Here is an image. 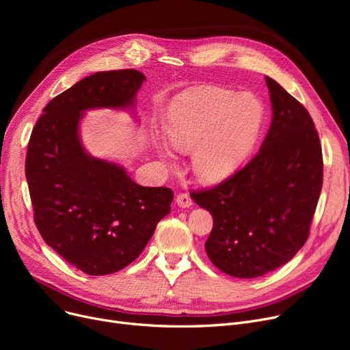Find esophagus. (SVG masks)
<instances>
[{
	"label": "esophagus",
	"instance_id": "obj_1",
	"mask_svg": "<svg viewBox=\"0 0 350 350\" xmlns=\"http://www.w3.org/2000/svg\"><path fill=\"white\" fill-rule=\"evenodd\" d=\"M176 203L181 208H189L190 206H193V200L187 193H180L176 197Z\"/></svg>",
	"mask_w": 350,
	"mask_h": 350
}]
</instances>
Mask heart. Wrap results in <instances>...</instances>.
Here are the masks:
<instances>
[{
  "instance_id": "heart-1",
  "label": "heart",
  "mask_w": 350,
  "mask_h": 350,
  "mask_svg": "<svg viewBox=\"0 0 350 350\" xmlns=\"http://www.w3.org/2000/svg\"><path fill=\"white\" fill-rule=\"evenodd\" d=\"M262 105L251 94L221 88H193L172 103L165 119V136L180 152L191 153V172L203 183L228 178L240 167L258 137ZM163 160L173 153L157 143Z\"/></svg>"
}]
</instances>
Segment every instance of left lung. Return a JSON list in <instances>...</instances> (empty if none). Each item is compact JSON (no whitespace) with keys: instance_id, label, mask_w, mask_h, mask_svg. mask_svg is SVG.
I'll return each instance as SVG.
<instances>
[{"instance_id":"8db88e82","label":"left lung","mask_w":350,"mask_h":350,"mask_svg":"<svg viewBox=\"0 0 350 350\" xmlns=\"http://www.w3.org/2000/svg\"><path fill=\"white\" fill-rule=\"evenodd\" d=\"M269 131L256 156L215 187L193 191L210 211L211 262L235 278H256L291 261L306 243L322 190L319 136L308 110L269 77Z\"/></svg>"}]
</instances>
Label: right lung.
Instances as JSON below:
<instances>
[{
	"label": "right lung",
	"mask_w": 350,
	"mask_h": 350,
	"mask_svg": "<svg viewBox=\"0 0 350 350\" xmlns=\"http://www.w3.org/2000/svg\"><path fill=\"white\" fill-rule=\"evenodd\" d=\"M146 77L136 69L96 72L53 98L28 143L25 176L44 241L88 275L133 262L170 213L169 187H143L120 164L90 156L79 123L90 109L135 110Z\"/></svg>",
	"instance_id": "obj_1"
}]
</instances>
